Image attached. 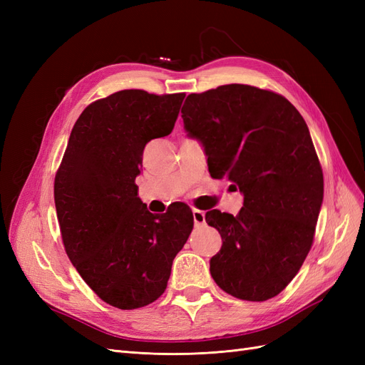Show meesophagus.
Wrapping results in <instances>:
<instances>
[{
  "instance_id": "34e87169",
  "label": "esophagus",
  "mask_w": 365,
  "mask_h": 365,
  "mask_svg": "<svg viewBox=\"0 0 365 365\" xmlns=\"http://www.w3.org/2000/svg\"><path fill=\"white\" fill-rule=\"evenodd\" d=\"M193 222L195 227H202L205 224V213L201 212V210H193Z\"/></svg>"
}]
</instances>
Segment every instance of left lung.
<instances>
[{"mask_svg": "<svg viewBox=\"0 0 365 365\" xmlns=\"http://www.w3.org/2000/svg\"><path fill=\"white\" fill-rule=\"evenodd\" d=\"M181 113L184 129L202 143L210 175L244 195L237 216L205 215L222 237L212 277L240 300H268L300 271L323 204L306 121L283 96L240 83L187 96Z\"/></svg>", "mask_w": 365, "mask_h": 365, "instance_id": "left-lung-1", "label": "left lung"}]
</instances>
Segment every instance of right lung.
<instances>
[{"label":"right lung","mask_w":365,"mask_h":365,"mask_svg":"<svg viewBox=\"0 0 365 365\" xmlns=\"http://www.w3.org/2000/svg\"><path fill=\"white\" fill-rule=\"evenodd\" d=\"M184 97L123 90L88 105L54 178L67 256L86 284L118 309L157 300L193 230L189 207L152 215L135 185L145 146L170 134Z\"/></svg>","instance_id":"obj_1"}]
</instances>
